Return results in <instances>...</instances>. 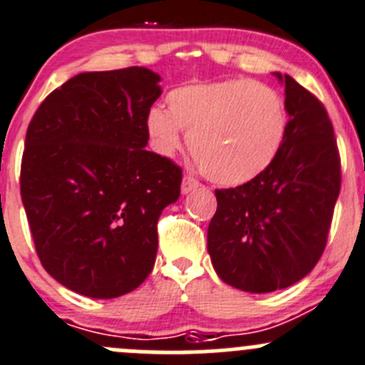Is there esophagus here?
Instances as JSON below:
<instances>
[{
    "mask_svg": "<svg viewBox=\"0 0 365 365\" xmlns=\"http://www.w3.org/2000/svg\"><path fill=\"white\" fill-rule=\"evenodd\" d=\"M200 186V184H198V181L195 178H191V175H184L182 178V184H181V191L184 195L186 193H190V191H193V190H197V187Z\"/></svg>",
    "mask_w": 365,
    "mask_h": 365,
    "instance_id": "obj_1",
    "label": "esophagus"
}]
</instances>
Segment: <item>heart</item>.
Instances as JSON below:
<instances>
[{
  "instance_id": "1",
  "label": "heart",
  "mask_w": 365,
  "mask_h": 365,
  "mask_svg": "<svg viewBox=\"0 0 365 365\" xmlns=\"http://www.w3.org/2000/svg\"><path fill=\"white\" fill-rule=\"evenodd\" d=\"M150 145L174 156L187 133L202 172L215 182L236 186L261 175L279 156L287 111L272 86L247 78L191 81L167 93V111L145 118Z\"/></svg>"
}]
</instances>
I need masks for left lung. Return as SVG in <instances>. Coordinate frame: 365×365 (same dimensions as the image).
<instances>
[{"instance_id":"left-lung-1","label":"left lung","mask_w":365,"mask_h":365,"mask_svg":"<svg viewBox=\"0 0 365 365\" xmlns=\"http://www.w3.org/2000/svg\"><path fill=\"white\" fill-rule=\"evenodd\" d=\"M289 115L277 160L252 181L216 190L207 252L220 279L247 293L286 289L312 272L327 247L341 191V158L327 110L291 76Z\"/></svg>"}]
</instances>
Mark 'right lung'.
Returning <instances> with one entry per match:
<instances>
[{"instance_id":"obj_1","label":"right lung","mask_w":365,"mask_h":365,"mask_svg":"<svg viewBox=\"0 0 365 365\" xmlns=\"http://www.w3.org/2000/svg\"><path fill=\"white\" fill-rule=\"evenodd\" d=\"M160 81L145 67L81 72L28 125L21 198L35 250L83 297H122L149 277L158 220L181 193V168L145 150Z\"/></svg>"}]
</instances>
